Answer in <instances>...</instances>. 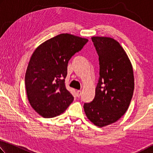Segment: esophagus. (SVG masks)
I'll return each mask as SVG.
<instances>
[{
  "label": "esophagus",
  "mask_w": 153,
  "mask_h": 153,
  "mask_svg": "<svg viewBox=\"0 0 153 153\" xmlns=\"http://www.w3.org/2000/svg\"><path fill=\"white\" fill-rule=\"evenodd\" d=\"M81 94H82L81 91H76V95H77V97H79L81 95Z\"/></svg>",
  "instance_id": "esophagus-1"
}]
</instances>
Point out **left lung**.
I'll use <instances>...</instances> for the list:
<instances>
[{
  "mask_svg": "<svg viewBox=\"0 0 153 153\" xmlns=\"http://www.w3.org/2000/svg\"><path fill=\"white\" fill-rule=\"evenodd\" d=\"M100 61V79L94 100L84 104L93 124L103 127L117 122L130 105L134 89L132 64L118 42L108 37H92Z\"/></svg>",
  "mask_w": 153,
  "mask_h": 153,
  "instance_id": "1",
  "label": "left lung"
}]
</instances>
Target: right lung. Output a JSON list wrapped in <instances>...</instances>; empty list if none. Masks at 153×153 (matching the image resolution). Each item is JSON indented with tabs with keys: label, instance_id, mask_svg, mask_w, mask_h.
<instances>
[{
	"label": "right lung",
	"instance_id": "1",
	"mask_svg": "<svg viewBox=\"0 0 153 153\" xmlns=\"http://www.w3.org/2000/svg\"><path fill=\"white\" fill-rule=\"evenodd\" d=\"M88 39L62 33L42 43L34 51L27 68L25 84L31 106L44 117L60 115L74 100L65 78L70 59Z\"/></svg>",
	"mask_w": 153,
	"mask_h": 153
}]
</instances>
